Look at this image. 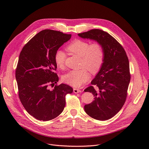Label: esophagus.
I'll use <instances>...</instances> for the list:
<instances>
[{
    "label": "esophagus",
    "mask_w": 149,
    "mask_h": 149,
    "mask_svg": "<svg viewBox=\"0 0 149 149\" xmlns=\"http://www.w3.org/2000/svg\"><path fill=\"white\" fill-rule=\"evenodd\" d=\"M73 91H74V93H81V90L78 89V88H74Z\"/></svg>",
    "instance_id": "34e87169"
}]
</instances>
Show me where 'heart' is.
<instances>
[{
	"label": "heart",
	"mask_w": 149,
	"mask_h": 149,
	"mask_svg": "<svg viewBox=\"0 0 149 149\" xmlns=\"http://www.w3.org/2000/svg\"><path fill=\"white\" fill-rule=\"evenodd\" d=\"M66 50L81 57V66L86 68L79 70H72L63 77V81L74 87L82 86L90 78V75L86 69L91 73L97 72L103 65L104 50L100 44H90L84 40H75L66 47ZM54 59L58 67H63L65 60V53L58 50L56 52Z\"/></svg>",
	"instance_id": "heart-1"
}]
</instances>
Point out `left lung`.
Returning a JSON list of instances; mask_svg holds the SVG:
<instances>
[{"label":"left lung","instance_id":"left-lung-1","mask_svg":"<svg viewBox=\"0 0 149 149\" xmlns=\"http://www.w3.org/2000/svg\"><path fill=\"white\" fill-rule=\"evenodd\" d=\"M78 36L100 44L104 54L101 68L91 83L98 90L93 86L84 90L94 97L91 103L84 106V111L95 119H109L121 109L127 96L131 76L126 52L116 39L103 30L93 29Z\"/></svg>","mask_w":149,"mask_h":149}]
</instances>
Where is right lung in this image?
<instances>
[{
  "label": "right lung",
  "mask_w": 149,
  "mask_h": 149,
  "mask_svg": "<svg viewBox=\"0 0 149 149\" xmlns=\"http://www.w3.org/2000/svg\"><path fill=\"white\" fill-rule=\"evenodd\" d=\"M71 37V34L45 30L37 33L22 48L15 72L19 97L25 109L38 120L47 121L59 116L65 106V96L72 93L70 86L59 81L56 52Z\"/></svg>",
  "instance_id": "right-lung-1"
}]
</instances>
